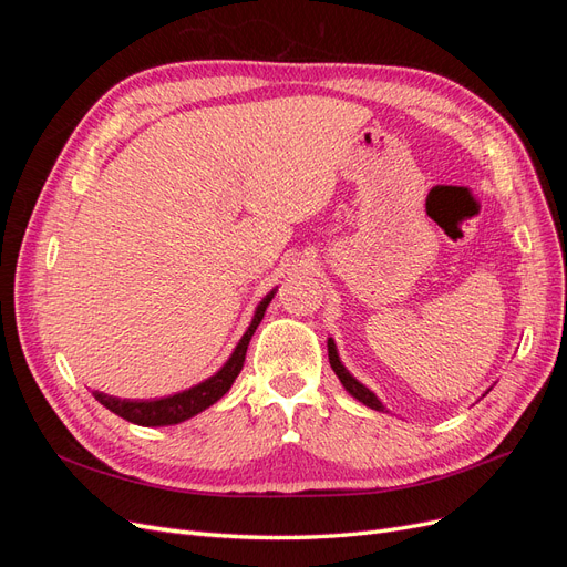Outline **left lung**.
Wrapping results in <instances>:
<instances>
[{"mask_svg": "<svg viewBox=\"0 0 567 567\" xmlns=\"http://www.w3.org/2000/svg\"><path fill=\"white\" fill-rule=\"evenodd\" d=\"M329 362H331V369L336 371V375H338V381L342 383V388H346L354 400H359L362 404H367L369 409H375V411H385V406H383V402L375 398V394L367 388V385H362L359 383L354 375L346 369V364L340 362V357H338V348H336V342H333V338H329Z\"/></svg>", "mask_w": 567, "mask_h": 567, "instance_id": "1", "label": "left lung"}]
</instances>
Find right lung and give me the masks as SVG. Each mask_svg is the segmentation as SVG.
I'll return each instance as SVG.
<instances>
[{
  "mask_svg": "<svg viewBox=\"0 0 567 567\" xmlns=\"http://www.w3.org/2000/svg\"><path fill=\"white\" fill-rule=\"evenodd\" d=\"M274 293H277V288H271L269 293L260 302H257L252 321L246 329V333L241 336V340H238V346L234 348L227 362L221 364L213 375H208L205 381L186 388L182 392L167 394V398H158V400H120V398H109V394H104V392H94V400L104 404L106 409H111L113 414H117L120 419H125L136 425H146V427L175 425V423L194 419L196 414H200V411H205L217 400L225 398L229 388L234 385L236 375L244 369L248 342H250L257 326H260Z\"/></svg>",
  "mask_w": 567,
  "mask_h": 567,
  "instance_id": "obj_1",
  "label": "right lung"
}]
</instances>
